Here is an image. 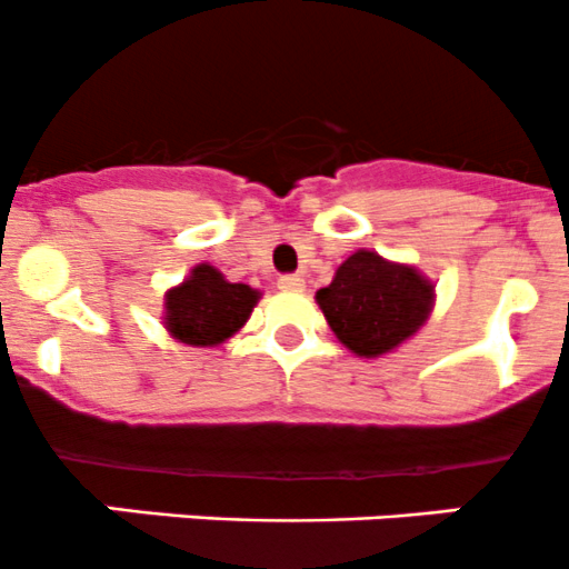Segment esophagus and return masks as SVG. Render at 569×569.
Masks as SVG:
<instances>
[{
    "label": "esophagus",
    "mask_w": 569,
    "mask_h": 569,
    "mask_svg": "<svg viewBox=\"0 0 569 569\" xmlns=\"http://www.w3.org/2000/svg\"><path fill=\"white\" fill-rule=\"evenodd\" d=\"M279 287L287 292H301L303 290V279L298 277V273H284V277H279Z\"/></svg>",
    "instance_id": "obj_1"
}]
</instances>
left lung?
<instances>
[{"label": "left lung", "mask_w": 569, "mask_h": 569, "mask_svg": "<svg viewBox=\"0 0 569 569\" xmlns=\"http://www.w3.org/2000/svg\"><path fill=\"white\" fill-rule=\"evenodd\" d=\"M337 340L357 357L390 353L429 320L435 284L412 266L359 249L315 292Z\"/></svg>", "instance_id": "8db88e82"}]
</instances>
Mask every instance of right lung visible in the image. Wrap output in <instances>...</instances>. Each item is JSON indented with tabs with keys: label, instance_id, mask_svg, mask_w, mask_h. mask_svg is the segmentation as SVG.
Returning a JSON list of instances; mask_svg holds the SVG:
<instances>
[{
	"label": "right lung",
	"instance_id": "1",
	"mask_svg": "<svg viewBox=\"0 0 569 569\" xmlns=\"http://www.w3.org/2000/svg\"><path fill=\"white\" fill-rule=\"evenodd\" d=\"M260 292L249 284L227 282L218 268L196 266L179 287L166 292V329L184 346L207 348L229 340L249 320Z\"/></svg>",
	"mask_w": 569,
	"mask_h": 569
}]
</instances>
